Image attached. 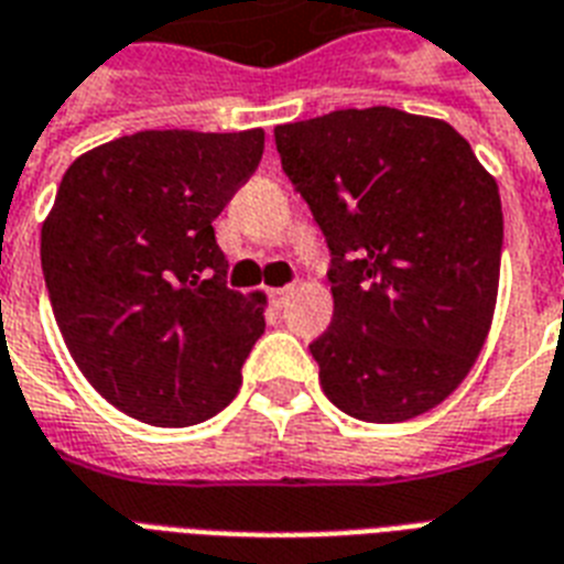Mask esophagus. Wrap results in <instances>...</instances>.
<instances>
[{
  "instance_id": "obj_1",
  "label": "esophagus",
  "mask_w": 564,
  "mask_h": 564,
  "mask_svg": "<svg viewBox=\"0 0 564 564\" xmlns=\"http://www.w3.org/2000/svg\"><path fill=\"white\" fill-rule=\"evenodd\" d=\"M290 295H292L290 286H281V290H269V301H272V307H278V310L286 304V299H290Z\"/></svg>"
}]
</instances>
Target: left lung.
I'll return each instance as SVG.
<instances>
[{
    "label": "left lung",
    "instance_id": "left-lung-1",
    "mask_svg": "<svg viewBox=\"0 0 564 564\" xmlns=\"http://www.w3.org/2000/svg\"><path fill=\"white\" fill-rule=\"evenodd\" d=\"M330 248L334 322L310 354L343 412L433 410L480 357L498 304V184L445 119L348 108L274 128Z\"/></svg>",
    "mask_w": 564,
    "mask_h": 564
}]
</instances>
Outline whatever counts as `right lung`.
Segmentation results:
<instances>
[{
  "label": "right lung",
  "instance_id": "obj_1",
  "mask_svg": "<svg viewBox=\"0 0 564 564\" xmlns=\"http://www.w3.org/2000/svg\"><path fill=\"white\" fill-rule=\"evenodd\" d=\"M263 140V128L137 131L64 172L40 230L48 301L75 366L131 419L187 427L239 392L265 295L225 283L213 219Z\"/></svg>",
  "mask_w": 564,
  "mask_h": 564
}]
</instances>
